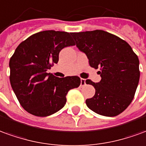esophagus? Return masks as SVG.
<instances>
[{
    "label": "esophagus",
    "mask_w": 146,
    "mask_h": 146,
    "mask_svg": "<svg viewBox=\"0 0 146 146\" xmlns=\"http://www.w3.org/2000/svg\"><path fill=\"white\" fill-rule=\"evenodd\" d=\"M85 85H86V79H84V78H81V84H80V86H83Z\"/></svg>",
    "instance_id": "obj_1"
}]
</instances>
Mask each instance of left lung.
<instances>
[{"label":"left lung","instance_id":"obj_1","mask_svg":"<svg viewBox=\"0 0 146 146\" xmlns=\"http://www.w3.org/2000/svg\"><path fill=\"white\" fill-rule=\"evenodd\" d=\"M79 50L85 52L91 68H100L101 80L86 84L95 88V94L86 100L87 107L104 116H116L134 99L139 78V60L124 40L107 31L71 33Z\"/></svg>","mask_w":146,"mask_h":146}]
</instances>
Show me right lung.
Segmentation results:
<instances>
[{
	"label": "right lung",
	"instance_id": "add662e5",
	"mask_svg": "<svg viewBox=\"0 0 146 146\" xmlns=\"http://www.w3.org/2000/svg\"><path fill=\"white\" fill-rule=\"evenodd\" d=\"M71 33L45 31L22 42L9 61L10 83L19 104L30 114L45 117L60 110L68 91L79 86L78 76L47 73L65 47L75 45Z\"/></svg>",
	"mask_w": 146,
	"mask_h": 146
}]
</instances>
